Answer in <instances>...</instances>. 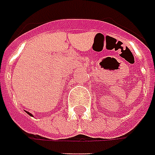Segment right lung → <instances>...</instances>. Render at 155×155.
Wrapping results in <instances>:
<instances>
[{"instance_id":"add662e5","label":"right lung","mask_w":155,"mask_h":155,"mask_svg":"<svg viewBox=\"0 0 155 155\" xmlns=\"http://www.w3.org/2000/svg\"><path fill=\"white\" fill-rule=\"evenodd\" d=\"M28 113V115H30V116H33V115H32V114H31V113H30V112H26Z\"/></svg>"}]
</instances>
